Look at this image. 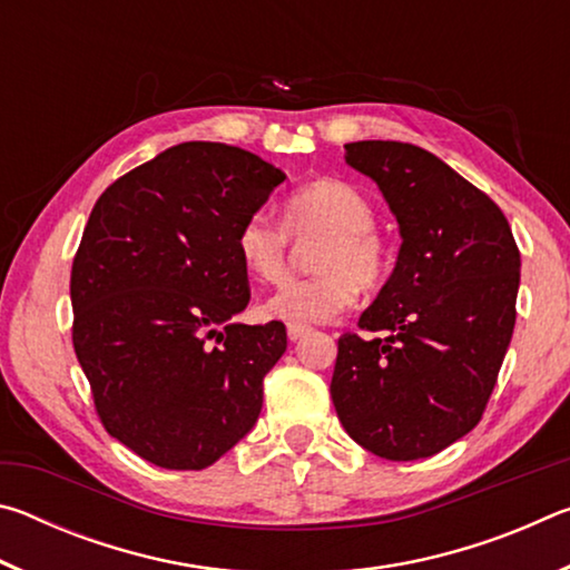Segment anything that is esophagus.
Returning a JSON list of instances; mask_svg holds the SVG:
<instances>
[{"label":"esophagus","mask_w":570,"mask_h":570,"mask_svg":"<svg viewBox=\"0 0 570 570\" xmlns=\"http://www.w3.org/2000/svg\"><path fill=\"white\" fill-rule=\"evenodd\" d=\"M308 332H312V326H306V324H288L286 326V334H288V340H292V342H298Z\"/></svg>","instance_id":"34e87169"}]
</instances>
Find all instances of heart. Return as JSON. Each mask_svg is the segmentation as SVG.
I'll use <instances>...</instances> for the list:
<instances>
[{"label":"heart","mask_w":570,"mask_h":570,"mask_svg":"<svg viewBox=\"0 0 570 570\" xmlns=\"http://www.w3.org/2000/svg\"><path fill=\"white\" fill-rule=\"evenodd\" d=\"M282 224L248 216L236 234L240 264L268 284L288 272V234L316 236L312 262L320 272L286 282L266 302V314L288 324L330 322L350 308L360 288L380 286L392 268V246L374 226L372 200L350 180L316 178L286 196Z\"/></svg>","instance_id":"obj_1"}]
</instances>
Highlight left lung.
<instances>
[{
  "label": "left lung",
  "mask_w": 570,
  "mask_h": 570,
  "mask_svg": "<svg viewBox=\"0 0 570 570\" xmlns=\"http://www.w3.org/2000/svg\"><path fill=\"white\" fill-rule=\"evenodd\" d=\"M400 224V256L364 334L340 336L332 402L384 460L432 458L475 428L515 326L520 250L493 200L410 142H346Z\"/></svg>",
  "instance_id": "1"
}]
</instances>
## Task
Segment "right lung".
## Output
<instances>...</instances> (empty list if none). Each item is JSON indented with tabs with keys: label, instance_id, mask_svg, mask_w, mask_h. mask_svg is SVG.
Segmentation results:
<instances>
[{
	"label": "right lung",
	"instance_id": "obj_1",
	"mask_svg": "<svg viewBox=\"0 0 570 570\" xmlns=\"http://www.w3.org/2000/svg\"><path fill=\"white\" fill-rule=\"evenodd\" d=\"M286 176L226 142H180L105 188L70 276L72 344L102 428L166 470H204L254 428L286 326L236 324V234Z\"/></svg>",
	"mask_w": 570,
	"mask_h": 570
}]
</instances>
